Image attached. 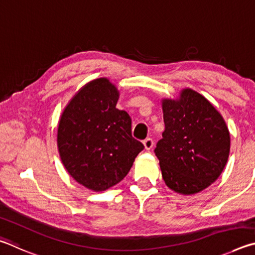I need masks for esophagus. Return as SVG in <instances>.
<instances>
[{"label":"esophagus","mask_w":255,"mask_h":255,"mask_svg":"<svg viewBox=\"0 0 255 255\" xmlns=\"http://www.w3.org/2000/svg\"><path fill=\"white\" fill-rule=\"evenodd\" d=\"M143 144H144V148H145L146 150L152 149V146H153V140L150 139V137H148V139H145V140L143 141Z\"/></svg>","instance_id":"34e87169"}]
</instances>
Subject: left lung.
I'll return each instance as SVG.
<instances>
[{"label":"left lung","mask_w":255,"mask_h":255,"mask_svg":"<svg viewBox=\"0 0 255 255\" xmlns=\"http://www.w3.org/2000/svg\"><path fill=\"white\" fill-rule=\"evenodd\" d=\"M164 131L154 149L169 188L193 195L221 176L231 137L223 116L199 93L182 89L177 100L162 101Z\"/></svg>","instance_id":"1"}]
</instances>
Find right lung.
<instances>
[{"label":"right lung","mask_w":255,"mask_h":255,"mask_svg":"<svg viewBox=\"0 0 255 255\" xmlns=\"http://www.w3.org/2000/svg\"><path fill=\"white\" fill-rule=\"evenodd\" d=\"M119 91L107 78L85 85L58 125V151L66 170L86 188L103 191L123 179L144 149L132 136L131 118L116 109Z\"/></svg>","instance_id":"1"}]
</instances>
